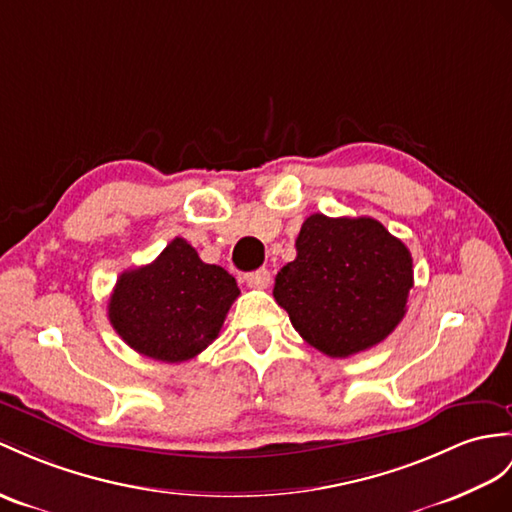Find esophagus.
Returning <instances> with one entry per match:
<instances>
[{
	"label": "esophagus",
	"instance_id": "1",
	"mask_svg": "<svg viewBox=\"0 0 512 512\" xmlns=\"http://www.w3.org/2000/svg\"><path fill=\"white\" fill-rule=\"evenodd\" d=\"M243 280L247 282V286H252V289H267L271 282V273H269V269L249 271V273H245Z\"/></svg>",
	"mask_w": 512,
	"mask_h": 512
}]
</instances>
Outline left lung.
Returning <instances> with one entry per match:
<instances>
[{"instance_id": "8db88e82", "label": "left lung", "mask_w": 512, "mask_h": 512, "mask_svg": "<svg viewBox=\"0 0 512 512\" xmlns=\"http://www.w3.org/2000/svg\"><path fill=\"white\" fill-rule=\"evenodd\" d=\"M273 286L299 336L330 358L378 345L406 315L408 247L371 217L310 215Z\"/></svg>"}]
</instances>
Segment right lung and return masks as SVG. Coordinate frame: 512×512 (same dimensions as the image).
Masks as SVG:
<instances>
[{"instance_id": "1", "label": "right lung", "mask_w": 512, "mask_h": 512, "mask_svg": "<svg viewBox=\"0 0 512 512\" xmlns=\"http://www.w3.org/2000/svg\"><path fill=\"white\" fill-rule=\"evenodd\" d=\"M239 293L226 269L206 265L178 236L154 263L121 273L108 319L134 352L182 363L217 339Z\"/></svg>"}]
</instances>
